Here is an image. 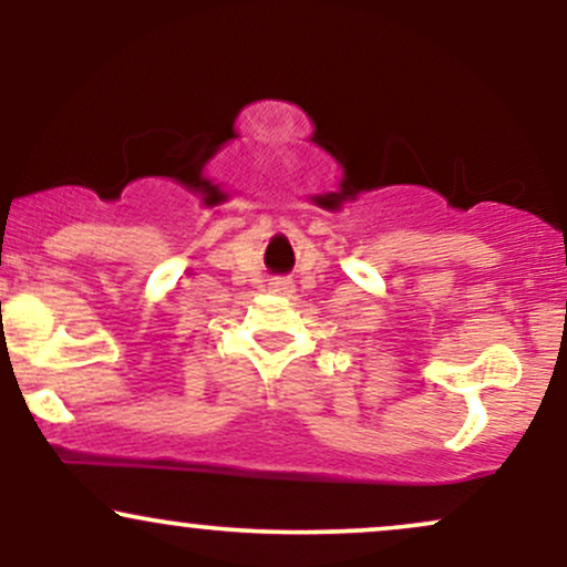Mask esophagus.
Segmentation results:
<instances>
[{
  "label": "esophagus",
  "instance_id": "34e87169",
  "mask_svg": "<svg viewBox=\"0 0 567 567\" xmlns=\"http://www.w3.org/2000/svg\"><path fill=\"white\" fill-rule=\"evenodd\" d=\"M269 290L277 292V296H290V292L296 290V285H292V279L288 277H277L269 282Z\"/></svg>",
  "mask_w": 567,
  "mask_h": 567
}]
</instances>
